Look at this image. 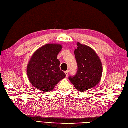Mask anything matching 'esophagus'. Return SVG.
<instances>
[{
  "mask_svg": "<svg viewBox=\"0 0 128 128\" xmlns=\"http://www.w3.org/2000/svg\"><path fill=\"white\" fill-rule=\"evenodd\" d=\"M64 73H65V74L66 75V76H68V74H69V71H66L65 72H64Z\"/></svg>",
  "mask_w": 128,
  "mask_h": 128,
  "instance_id": "obj_1",
  "label": "esophagus"
}]
</instances>
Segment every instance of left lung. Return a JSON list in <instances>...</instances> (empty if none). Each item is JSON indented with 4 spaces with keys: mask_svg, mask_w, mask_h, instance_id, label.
I'll return each instance as SVG.
<instances>
[{
    "mask_svg": "<svg viewBox=\"0 0 128 128\" xmlns=\"http://www.w3.org/2000/svg\"><path fill=\"white\" fill-rule=\"evenodd\" d=\"M76 44L74 55L78 71L76 76H69V79L76 90L82 92L98 84L103 68L100 58L92 48L80 42Z\"/></svg>",
    "mask_w": 128,
    "mask_h": 128,
    "instance_id": "left-lung-1",
    "label": "left lung"
}]
</instances>
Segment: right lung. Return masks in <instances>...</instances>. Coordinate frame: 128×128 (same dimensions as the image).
Instances as JSON below:
<instances>
[{
    "mask_svg": "<svg viewBox=\"0 0 128 128\" xmlns=\"http://www.w3.org/2000/svg\"><path fill=\"white\" fill-rule=\"evenodd\" d=\"M62 48L58 44H48L37 49L30 58L27 68L28 78L34 86L43 92L52 91L66 77L60 69L57 55Z\"/></svg>",
    "mask_w": 128,
    "mask_h": 128,
    "instance_id": "add662e5",
    "label": "right lung"
}]
</instances>
